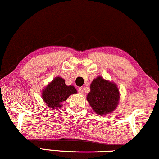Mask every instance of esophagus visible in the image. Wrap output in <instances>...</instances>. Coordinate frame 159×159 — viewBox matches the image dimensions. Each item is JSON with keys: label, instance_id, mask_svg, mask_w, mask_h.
<instances>
[{"label": "esophagus", "instance_id": "obj_1", "mask_svg": "<svg viewBox=\"0 0 159 159\" xmlns=\"http://www.w3.org/2000/svg\"><path fill=\"white\" fill-rule=\"evenodd\" d=\"M78 93L81 94H82L84 93V90H83V88H82V87H79V88H78Z\"/></svg>", "mask_w": 159, "mask_h": 159}]
</instances>
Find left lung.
Listing matches in <instances>:
<instances>
[{
    "mask_svg": "<svg viewBox=\"0 0 159 159\" xmlns=\"http://www.w3.org/2000/svg\"><path fill=\"white\" fill-rule=\"evenodd\" d=\"M86 100L96 114L106 115L116 109L119 103L120 91L113 82L98 76L90 84Z\"/></svg>",
    "mask_w": 159,
    "mask_h": 159,
    "instance_id": "obj_1",
    "label": "left lung"
}]
</instances>
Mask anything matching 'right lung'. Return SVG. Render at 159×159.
<instances>
[{"instance_id":"obj_1","label":"right lung","mask_w":159,"mask_h":159,"mask_svg":"<svg viewBox=\"0 0 159 159\" xmlns=\"http://www.w3.org/2000/svg\"><path fill=\"white\" fill-rule=\"evenodd\" d=\"M77 93L73 86H67L65 79L56 77L43 89L42 97L48 107L52 109H58L62 106L61 103L65 101L70 95Z\"/></svg>"}]
</instances>
